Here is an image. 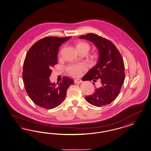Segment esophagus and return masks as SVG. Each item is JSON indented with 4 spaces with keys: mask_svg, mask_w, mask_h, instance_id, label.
<instances>
[{
    "mask_svg": "<svg viewBox=\"0 0 151 151\" xmlns=\"http://www.w3.org/2000/svg\"><path fill=\"white\" fill-rule=\"evenodd\" d=\"M82 82V80H81V79H75V80H74V82L75 83H76V84H79V83H81Z\"/></svg>",
    "mask_w": 151,
    "mask_h": 151,
    "instance_id": "34e87169",
    "label": "esophagus"
}]
</instances>
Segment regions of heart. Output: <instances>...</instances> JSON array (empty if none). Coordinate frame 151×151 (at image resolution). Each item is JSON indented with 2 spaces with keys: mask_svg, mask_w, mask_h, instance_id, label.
<instances>
[{
  "mask_svg": "<svg viewBox=\"0 0 151 151\" xmlns=\"http://www.w3.org/2000/svg\"><path fill=\"white\" fill-rule=\"evenodd\" d=\"M77 49L80 47H86L88 50L90 48L89 45L84 41H79L77 44ZM63 49L61 51V53L63 52ZM85 68L83 65H70L66 68V70L68 73L74 77L80 76L82 72L85 70Z\"/></svg>",
  "mask_w": 151,
  "mask_h": 151,
  "instance_id": "b5f03b06",
  "label": "heart"
}]
</instances>
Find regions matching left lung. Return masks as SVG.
<instances>
[{"label":"left lung","mask_w":151,"mask_h":151,"mask_svg":"<svg viewBox=\"0 0 151 151\" xmlns=\"http://www.w3.org/2000/svg\"><path fill=\"white\" fill-rule=\"evenodd\" d=\"M80 38L92 42L100 54L97 64L85 77L88 81L93 80L96 82L99 80L102 86L95 87L94 92L86 96L85 99L97 107L107 105L117 98L124 84L125 73L123 58L116 46L108 39L93 33L81 35Z\"/></svg>","instance_id":"8db88e82"}]
</instances>
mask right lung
<instances>
[{
  "label": "right lung",
  "instance_id": "add662e5",
  "mask_svg": "<svg viewBox=\"0 0 151 151\" xmlns=\"http://www.w3.org/2000/svg\"><path fill=\"white\" fill-rule=\"evenodd\" d=\"M70 37H45L34 44L26 55L23 70L25 89L33 102L41 108L52 109L59 106L73 84V79L65 76L57 83H51L49 79L58 64L60 46Z\"/></svg>",
  "mask_w": 151,
  "mask_h": 151
}]
</instances>
